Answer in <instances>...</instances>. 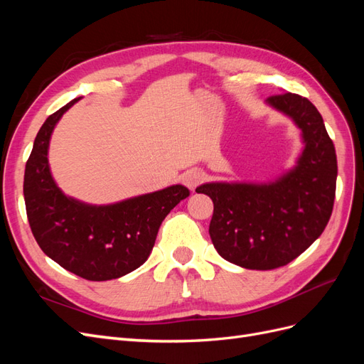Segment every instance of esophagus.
<instances>
[{
    "label": "esophagus",
    "instance_id": "1",
    "mask_svg": "<svg viewBox=\"0 0 364 364\" xmlns=\"http://www.w3.org/2000/svg\"><path fill=\"white\" fill-rule=\"evenodd\" d=\"M202 181H203V173L199 170H190L182 176V183L185 186H188L190 190H194Z\"/></svg>",
    "mask_w": 364,
    "mask_h": 364
}]
</instances>
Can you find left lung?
<instances>
[{
	"mask_svg": "<svg viewBox=\"0 0 364 364\" xmlns=\"http://www.w3.org/2000/svg\"><path fill=\"white\" fill-rule=\"evenodd\" d=\"M266 105L301 130L302 151L291 168L267 182H206L209 235L220 257L250 270L285 266L321 237L333 213L337 158L323 118L306 98L284 92Z\"/></svg>",
	"mask_w": 364,
	"mask_h": 364,
	"instance_id": "8db88e82",
	"label": "left lung"
}]
</instances>
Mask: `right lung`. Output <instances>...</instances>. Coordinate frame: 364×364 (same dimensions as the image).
Here are the masks:
<instances>
[{
  "label": "right lung",
  "mask_w": 364,
  "mask_h": 364,
  "mask_svg": "<svg viewBox=\"0 0 364 364\" xmlns=\"http://www.w3.org/2000/svg\"><path fill=\"white\" fill-rule=\"evenodd\" d=\"M79 100L50 115L33 142L24 174L27 217L39 247L60 267L87 281L117 279L147 261L162 220L190 191L178 183L107 205L65 194L51 174L48 149L54 127Z\"/></svg>",
  "instance_id": "add662e5"
}]
</instances>
